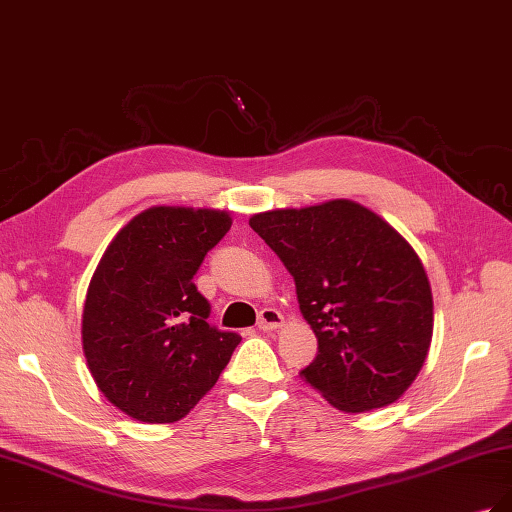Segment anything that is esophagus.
<instances>
[{
    "label": "esophagus",
    "mask_w": 512,
    "mask_h": 512,
    "mask_svg": "<svg viewBox=\"0 0 512 512\" xmlns=\"http://www.w3.org/2000/svg\"><path fill=\"white\" fill-rule=\"evenodd\" d=\"M282 324H284V316L273 307H265L258 314V329L260 331H275V329H280Z\"/></svg>",
    "instance_id": "obj_1"
}]
</instances>
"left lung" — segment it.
I'll return each mask as SVG.
<instances>
[{
  "label": "left lung",
  "instance_id": "8db88e82",
  "mask_svg": "<svg viewBox=\"0 0 512 512\" xmlns=\"http://www.w3.org/2000/svg\"><path fill=\"white\" fill-rule=\"evenodd\" d=\"M294 277L301 314L318 337L301 369L331 406L384 408L408 391L433 333L421 258L380 215L352 200L250 218Z\"/></svg>",
  "mask_w": 512,
  "mask_h": 512
}]
</instances>
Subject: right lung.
<instances>
[{
  "label": "right lung",
  "instance_id": "add662e5",
  "mask_svg": "<svg viewBox=\"0 0 512 512\" xmlns=\"http://www.w3.org/2000/svg\"><path fill=\"white\" fill-rule=\"evenodd\" d=\"M215 209L151 207L106 247L87 288L83 350L98 389L143 423H175L218 382L241 337L207 322L194 275L230 230Z\"/></svg>",
  "mask_w": 512,
  "mask_h": 512
}]
</instances>
